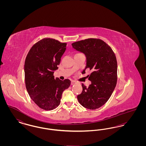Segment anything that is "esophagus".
<instances>
[{
	"label": "esophagus",
	"instance_id": "1",
	"mask_svg": "<svg viewBox=\"0 0 146 146\" xmlns=\"http://www.w3.org/2000/svg\"><path fill=\"white\" fill-rule=\"evenodd\" d=\"M76 84V82H74V81H72V82H71V85H74V84Z\"/></svg>",
	"mask_w": 146,
	"mask_h": 146
}]
</instances>
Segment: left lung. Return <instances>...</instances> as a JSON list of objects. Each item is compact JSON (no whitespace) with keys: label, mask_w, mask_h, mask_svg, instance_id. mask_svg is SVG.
Segmentation results:
<instances>
[{"label":"left lung","mask_w":146,"mask_h":146,"mask_svg":"<svg viewBox=\"0 0 146 146\" xmlns=\"http://www.w3.org/2000/svg\"><path fill=\"white\" fill-rule=\"evenodd\" d=\"M76 51L86 56V66L82 73L92 70L88 79L91 84L86 87L82 84L83 91L78 95L80 104L89 110H96L108 100L117 82V61L111 48L102 40L90 38L72 44Z\"/></svg>","instance_id":"1"}]
</instances>
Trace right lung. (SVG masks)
Masks as SVG:
<instances>
[{"label": "right lung", "instance_id": "1", "mask_svg": "<svg viewBox=\"0 0 146 146\" xmlns=\"http://www.w3.org/2000/svg\"><path fill=\"white\" fill-rule=\"evenodd\" d=\"M66 43L51 38L37 42L26 57L24 70L26 87L35 104L44 110H52L61 102L63 91L70 85L53 76L66 50Z\"/></svg>", "mask_w": 146, "mask_h": 146}]
</instances>
